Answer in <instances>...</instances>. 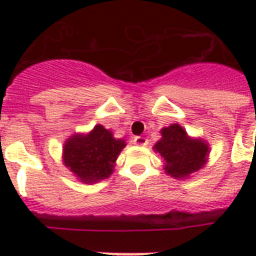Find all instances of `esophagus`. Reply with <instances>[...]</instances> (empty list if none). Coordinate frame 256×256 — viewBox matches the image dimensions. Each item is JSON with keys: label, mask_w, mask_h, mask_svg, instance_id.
Segmentation results:
<instances>
[{"label": "esophagus", "mask_w": 256, "mask_h": 256, "mask_svg": "<svg viewBox=\"0 0 256 256\" xmlns=\"http://www.w3.org/2000/svg\"><path fill=\"white\" fill-rule=\"evenodd\" d=\"M132 142L136 144H138V146H146L148 144V140L144 138V136H134V140H132Z\"/></svg>", "instance_id": "esophagus-1"}]
</instances>
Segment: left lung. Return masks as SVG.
Returning a JSON list of instances; mask_svg holds the SVG:
<instances>
[{
  "instance_id": "8db88e82",
  "label": "left lung",
  "mask_w": 256,
  "mask_h": 256,
  "mask_svg": "<svg viewBox=\"0 0 256 256\" xmlns=\"http://www.w3.org/2000/svg\"><path fill=\"white\" fill-rule=\"evenodd\" d=\"M162 140L154 146L164 156V170L174 178H186L206 162L208 148L203 140H190L179 124L162 130Z\"/></svg>"
}]
</instances>
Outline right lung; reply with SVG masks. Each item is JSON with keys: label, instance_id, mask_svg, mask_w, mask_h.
Instances as JSON below:
<instances>
[{"label": "right lung", "instance_id": "right-lung-1", "mask_svg": "<svg viewBox=\"0 0 256 256\" xmlns=\"http://www.w3.org/2000/svg\"><path fill=\"white\" fill-rule=\"evenodd\" d=\"M124 148L122 140L112 138L108 130L96 124L88 136H74L64 148L65 164L85 183L108 178L114 162Z\"/></svg>", "mask_w": 256, "mask_h": 256}]
</instances>
